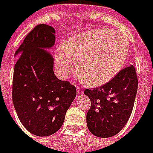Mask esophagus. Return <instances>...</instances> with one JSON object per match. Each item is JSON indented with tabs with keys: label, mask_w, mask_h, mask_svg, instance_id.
<instances>
[{
	"label": "esophagus",
	"mask_w": 153,
	"mask_h": 153,
	"mask_svg": "<svg viewBox=\"0 0 153 153\" xmlns=\"http://www.w3.org/2000/svg\"><path fill=\"white\" fill-rule=\"evenodd\" d=\"M81 93H82L81 89H80L79 88H77V95H78V96H80V95H81Z\"/></svg>",
	"instance_id": "esophagus-1"
}]
</instances>
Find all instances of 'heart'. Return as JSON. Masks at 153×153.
I'll use <instances>...</instances> for the list:
<instances>
[{
  "label": "heart",
  "mask_w": 153,
  "mask_h": 153,
  "mask_svg": "<svg viewBox=\"0 0 153 153\" xmlns=\"http://www.w3.org/2000/svg\"><path fill=\"white\" fill-rule=\"evenodd\" d=\"M129 51L128 39L110 28H98L72 37L56 49L59 75L67 78L78 60L79 79L94 86L103 85L124 66Z\"/></svg>",
  "instance_id": "b5f03b06"
}]
</instances>
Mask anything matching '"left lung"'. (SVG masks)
<instances>
[{
	"instance_id": "8db88e82",
	"label": "left lung",
	"mask_w": 153,
	"mask_h": 153,
	"mask_svg": "<svg viewBox=\"0 0 153 153\" xmlns=\"http://www.w3.org/2000/svg\"><path fill=\"white\" fill-rule=\"evenodd\" d=\"M137 86L136 69L130 65L102 87L84 91L91 101L86 120L94 136L111 137L125 127L134 107Z\"/></svg>"
}]
</instances>
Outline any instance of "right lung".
Returning a JSON list of instances; mask_svg holds the SVG:
<instances>
[{"label": "right lung", "instance_id": "add662e5", "mask_svg": "<svg viewBox=\"0 0 153 153\" xmlns=\"http://www.w3.org/2000/svg\"><path fill=\"white\" fill-rule=\"evenodd\" d=\"M55 29L36 25L16 51L12 100L23 126L33 135L48 137L62 127L76 97V88L55 76L48 49L56 42Z\"/></svg>", "mask_w": 153, "mask_h": 153}]
</instances>
